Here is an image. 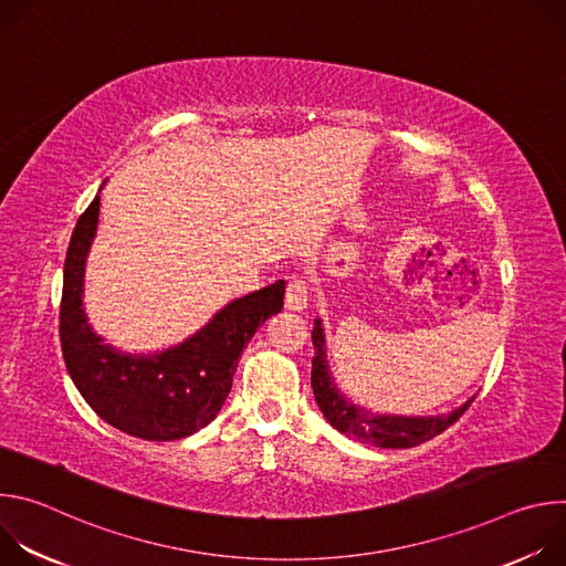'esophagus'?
I'll return each mask as SVG.
<instances>
[{
	"instance_id": "obj_1",
	"label": "esophagus",
	"mask_w": 566,
	"mask_h": 566,
	"mask_svg": "<svg viewBox=\"0 0 566 566\" xmlns=\"http://www.w3.org/2000/svg\"><path fill=\"white\" fill-rule=\"evenodd\" d=\"M284 302H286V308H291V311H302V308H306V302H308L306 284H304L302 280H289Z\"/></svg>"
}]
</instances>
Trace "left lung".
Masks as SVG:
<instances>
[{"instance_id":"1","label":"left lung","mask_w":566,"mask_h":566,"mask_svg":"<svg viewBox=\"0 0 566 566\" xmlns=\"http://www.w3.org/2000/svg\"><path fill=\"white\" fill-rule=\"evenodd\" d=\"M311 340L315 347V356L311 363V387L317 408L325 415V419L349 439H356L367 446L376 448H415L421 446L443 430H448L459 417L470 408V400H465L461 408L437 415V417H396V415H378L367 408L356 406L352 398L340 394V389L334 382V376L327 365V352H325V329L322 322L315 319V327L311 332Z\"/></svg>"}]
</instances>
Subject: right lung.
I'll return each mask as SVG.
<instances>
[{"instance_id":"obj_1","label":"right lung","mask_w":566,"mask_h":566,"mask_svg":"<svg viewBox=\"0 0 566 566\" xmlns=\"http://www.w3.org/2000/svg\"><path fill=\"white\" fill-rule=\"evenodd\" d=\"M101 197L80 214L64 260L60 343L69 376L90 408L145 441H177L206 428L232 387L241 352L284 306V280L226 304L203 329L160 354H125L101 338L85 313V264Z\"/></svg>"}]
</instances>
